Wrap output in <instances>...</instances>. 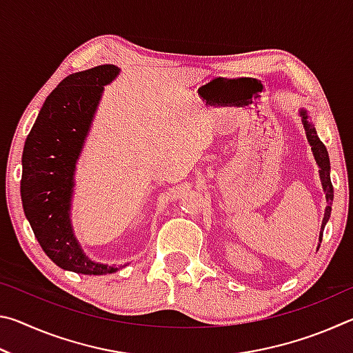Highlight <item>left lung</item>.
<instances>
[{"mask_svg": "<svg viewBox=\"0 0 353 353\" xmlns=\"http://www.w3.org/2000/svg\"><path fill=\"white\" fill-rule=\"evenodd\" d=\"M301 115H302V123H303V128H305V132H307V139L310 146H312V151L313 155L316 159V163L319 165V176H321V182H322V188L325 191V199H327V208H325V214H324V219H322V225H321V236L319 240L322 241V232H324V227L327 224L328 218H330V213H332V202H333V185L330 181V159H328V152H327V148L324 146V143L319 140L318 134H316V129L312 123H310L308 115L305 110H301Z\"/></svg>", "mask_w": 353, "mask_h": 353, "instance_id": "obj_1", "label": "left lung"}]
</instances>
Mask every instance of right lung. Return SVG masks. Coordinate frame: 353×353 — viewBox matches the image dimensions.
I'll list each match as a JSON object with an SVG mask.
<instances>
[{"instance_id":"1","label":"right lung","mask_w":353,"mask_h":353,"mask_svg":"<svg viewBox=\"0 0 353 353\" xmlns=\"http://www.w3.org/2000/svg\"><path fill=\"white\" fill-rule=\"evenodd\" d=\"M115 65L70 74L46 98L23 149L21 201L45 254L77 274L115 272L118 268L88 260L70 224L76 160L90 128L103 85L115 79Z\"/></svg>"}]
</instances>
